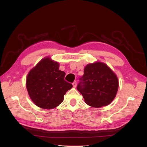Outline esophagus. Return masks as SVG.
<instances>
[{
	"mask_svg": "<svg viewBox=\"0 0 147 147\" xmlns=\"http://www.w3.org/2000/svg\"><path fill=\"white\" fill-rule=\"evenodd\" d=\"M72 84H73V86H74V88H75V87L77 86V82L75 81V82L72 83Z\"/></svg>",
	"mask_w": 147,
	"mask_h": 147,
	"instance_id": "obj_1",
	"label": "esophagus"
}]
</instances>
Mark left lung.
Wrapping results in <instances>:
<instances>
[{"mask_svg": "<svg viewBox=\"0 0 147 147\" xmlns=\"http://www.w3.org/2000/svg\"><path fill=\"white\" fill-rule=\"evenodd\" d=\"M77 86L85 103L99 108L110 104L117 95L119 82L116 75L104 63L95 62L84 69V74Z\"/></svg>", "mask_w": 147, "mask_h": 147, "instance_id": "obj_1", "label": "left lung"}]
</instances>
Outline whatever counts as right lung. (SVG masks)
Here are the masks:
<instances>
[{
	"instance_id": "1",
	"label": "right lung",
	"mask_w": 147,
	"mask_h": 147,
	"mask_svg": "<svg viewBox=\"0 0 147 147\" xmlns=\"http://www.w3.org/2000/svg\"><path fill=\"white\" fill-rule=\"evenodd\" d=\"M50 57L43 58L31 69L26 78V88L34 103L43 109H52L64 100L72 84L64 80L65 73Z\"/></svg>"
}]
</instances>
